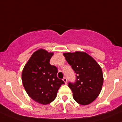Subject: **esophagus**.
I'll return each instance as SVG.
<instances>
[{
  "mask_svg": "<svg viewBox=\"0 0 122 122\" xmlns=\"http://www.w3.org/2000/svg\"><path fill=\"white\" fill-rule=\"evenodd\" d=\"M63 81L65 82V84H66V83H67V79H66L65 77H64V78H63Z\"/></svg>",
  "mask_w": 122,
  "mask_h": 122,
  "instance_id": "1",
  "label": "esophagus"
}]
</instances>
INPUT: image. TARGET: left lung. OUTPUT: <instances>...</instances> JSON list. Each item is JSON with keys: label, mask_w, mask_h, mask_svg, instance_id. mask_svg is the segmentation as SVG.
I'll return each instance as SVG.
<instances>
[{"label": "left lung", "mask_w": 122, "mask_h": 122, "mask_svg": "<svg viewBox=\"0 0 122 122\" xmlns=\"http://www.w3.org/2000/svg\"><path fill=\"white\" fill-rule=\"evenodd\" d=\"M63 56L76 73V81L68 85L74 99L81 105L89 104L101 91L104 78L101 66L86 52L77 51Z\"/></svg>", "instance_id": "8db88e82"}]
</instances>
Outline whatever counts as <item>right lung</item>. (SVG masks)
Returning <instances> with one entry per match:
<instances>
[{
  "label": "right lung",
  "instance_id": "right-lung-1",
  "mask_svg": "<svg viewBox=\"0 0 122 122\" xmlns=\"http://www.w3.org/2000/svg\"><path fill=\"white\" fill-rule=\"evenodd\" d=\"M53 52L44 49L34 52L24 67L22 83L27 94L34 101L43 105L56 99L64 81L57 76L58 70L50 64Z\"/></svg>",
  "mask_w": 122,
  "mask_h": 122
}]
</instances>
